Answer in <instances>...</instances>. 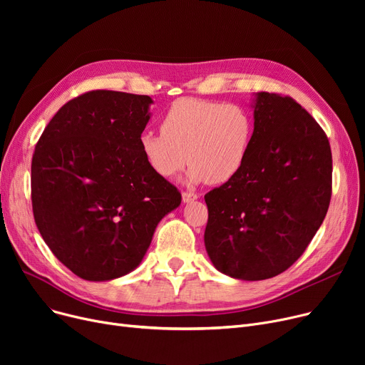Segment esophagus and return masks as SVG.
Listing matches in <instances>:
<instances>
[{"label":"esophagus","instance_id":"esophagus-1","mask_svg":"<svg viewBox=\"0 0 365 365\" xmlns=\"http://www.w3.org/2000/svg\"><path fill=\"white\" fill-rule=\"evenodd\" d=\"M182 198H183V202H190V201H195L198 198V195L194 194V192H190V190H183Z\"/></svg>","mask_w":365,"mask_h":365}]
</instances>
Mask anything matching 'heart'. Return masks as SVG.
<instances>
[{"mask_svg": "<svg viewBox=\"0 0 365 365\" xmlns=\"http://www.w3.org/2000/svg\"><path fill=\"white\" fill-rule=\"evenodd\" d=\"M160 130L139 138L142 155L155 175L173 179L189 161V182L222 185L244 167L255 123L241 105L180 98L163 113Z\"/></svg>", "mask_w": 365, "mask_h": 365, "instance_id": "b5f03b06", "label": "heart"}]
</instances>
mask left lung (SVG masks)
I'll return each instance as SVG.
<instances>
[{
  "label": "left lung",
  "instance_id": "1",
  "mask_svg": "<svg viewBox=\"0 0 365 365\" xmlns=\"http://www.w3.org/2000/svg\"><path fill=\"white\" fill-rule=\"evenodd\" d=\"M327 134L290 96L257 93L250 150L238 175L205 194V250L245 281L277 277L303 255L331 200Z\"/></svg>",
  "mask_w": 365,
  "mask_h": 365
}]
</instances>
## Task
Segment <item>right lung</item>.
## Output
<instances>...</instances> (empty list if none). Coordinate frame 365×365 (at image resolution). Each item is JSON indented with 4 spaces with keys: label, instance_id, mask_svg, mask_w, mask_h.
<instances>
[{
    "label": "right lung",
    "instance_id": "right-lung-1",
    "mask_svg": "<svg viewBox=\"0 0 365 365\" xmlns=\"http://www.w3.org/2000/svg\"><path fill=\"white\" fill-rule=\"evenodd\" d=\"M152 99L93 90L65 103L36 142L32 212L43 240L68 269L109 281L142 262L179 189L146 164L139 138Z\"/></svg>",
    "mask_w": 365,
    "mask_h": 365
}]
</instances>
